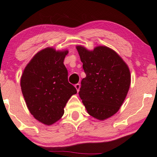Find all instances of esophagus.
I'll list each match as a JSON object with an SVG mask.
<instances>
[{"label": "esophagus", "instance_id": "obj_1", "mask_svg": "<svg viewBox=\"0 0 157 157\" xmlns=\"http://www.w3.org/2000/svg\"><path fill=\"white\" fill-rule=\"evenodd\" d=\"M75 88H76V90H77V91H79V89H80V84H79V83H76V85H75Z\"/></svg>", "mask_w": 157, "mask_h": 157}]
</instances>
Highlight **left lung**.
Returning <instances> with one entry per match:
<instances>
[{
  "label": "left lung",
  "instance_id": "8db88e82",
  "mask_svg": "<svg viewBox=\"0 0 157 157\" xmlns=\"http://www.w3.org/2000/svg\"><path fill=\"white\" fill-rule=\"evenodd\" d=\"M86 76L78 92L88 113L104 121L114 115L123 104L131 83L130 71L121 57L109 47L90 51L76 46Z\"/></svg>",
  "mask_w": 157,
  "mask_h": 157
}]
</instances>
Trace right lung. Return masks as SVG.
<instances>
[{
  "instance_id": "obj_1",
  "label": "right lung",
  "mask_w": 157,
  "mask_h": 157,
  "mask_svg": "<svg viewBox=\"0 0 157 157\" xmlns=\"http://www.w3.org/2000/svg\"><path fill=\"white\" fill-rule=\"evenodd\" d=\"M68 50L47 47L35 54L23 70L21 87L30 113L45 125L61 119L68 99L77 93L68 81L63 61Z\"/></svg>"
}]
</instances>
